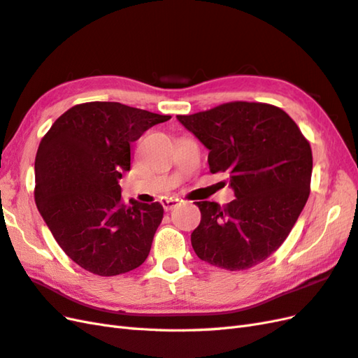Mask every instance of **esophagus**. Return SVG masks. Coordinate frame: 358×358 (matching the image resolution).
I'll use <instances>...</instances> for the list:
<instances>
[{"mask_svg":"<svg viewBox=\"0 0 358 358\" xmlns=\"http://www.w3.org/2000/svg\"><path fill=\"white\" fill-rule=\"evenodd\" d=\"M180 203H181V199L180 198H163L162 199V206H163V208L166 210H172V208H176L177 206H180Z\"/></svg>","mask_w":358,"mask_h":358,"instance_id":"obj_1","label":"esophagus"}]
</instances>
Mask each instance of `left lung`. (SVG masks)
Instances as JSON below:
<instances>
[{"label": "left lung", "mask_w": 358, "mask_h": 358, "mask_svg": "<svg viewBox=\"0 0 358 358\" xmlns=\"http://www.w3.org/2000/svg\"><path fill=\"white\" fill-rule=\"evenodd\" d=\"M177 119L208 150L210 172L227 173L236 196L225 207L196 203L201 222L190 236L195 254L227 271L266 260L308 199L310 143L293 119L271 104L236 101Z\"/></svg>", "instance_id": "1"}]
</instances>
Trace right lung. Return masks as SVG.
Here are the masks:
<instances>
[{
  "label": "right lung",
  "instance_id": "add662e5",
  "mask_svg": "<svg viewBox=\"0 0 358 358\" xmlns=\"http://www.w3.org/2000/svg\"><path fill=\"white\" fill-rule=\"evenodd\" d=\"M171 116L121 103L78 104L43 136L34 162V201L54 239L83 269L101 275L139 268L163 219L160 203L121 201L130 145Z\"/></svg>",
  "mask_w": 358,
  "mask_h": 358
}]
</instances>
